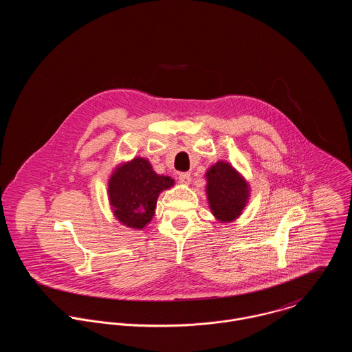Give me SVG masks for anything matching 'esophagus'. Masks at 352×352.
<instances>
[{"label":"esophagus","instance_id":"1","mask_svg":"<svg viewBox=\"0 0 352 352\" xmlns=\"http://www.w3.org/2000/svg\"><path fill=\"white\" fill-rule=\"evenodd\" d=\"M179 182H180L182 184H186V186H188V184L191 183V175H190V173H187V172L179 173Z\"/></svg>","mask_w":352,"mask_h":352}]
</instances>
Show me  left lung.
<instances>
[{
  "mask_svg": "<svg viewBox=\"0 0 352 352\" xmlns=\"http://www.w3.org/2000/svg\"><path fill=\"white\" fill-rule=\"evenodd\" d=\"M206 194L212 215L219 222L237 219L250 199V184L225 161H218L206 172Z\"/></svg>",
  "mask_w": 352,
  "mask_h": 352,
  "instance_id": "obj_1",
  "label": "left lung"
}]
</instances>
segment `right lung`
<instances>
[{
    "label": "right lung",
    "instance_id": "right-lung-1",
    "mask_svg": "<svg viewBox=\"0 0 352 352\" xmlns=\"http://www.w3.org/2000/svg\"><path fill=\"white\" fill-rule=\"evenodd\" d=\"M175 180L157 175L142 157L120 164L108 180V199L115 218L127 228L141 230L154 217L160 192Z\"/></svg>",
    "mask_w": 352,
    "mask_h": 352
}]
</instances>
